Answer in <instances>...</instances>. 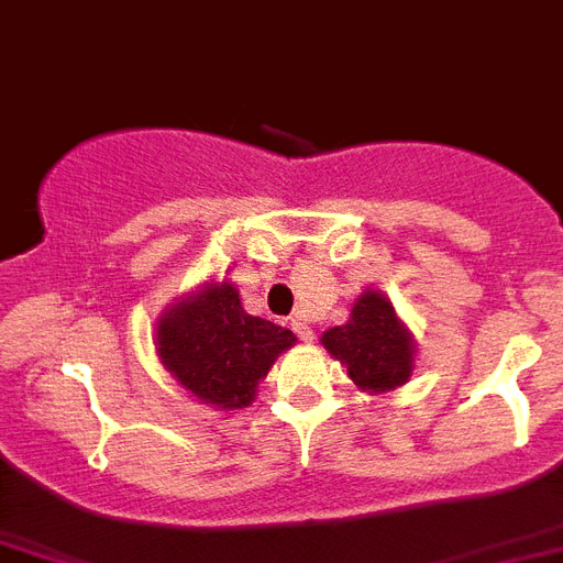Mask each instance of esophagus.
<instances>
[{"label":"esophagus","mask_w":563,"mask_h":563,"mask_svg":"<svg viewBox=\"0 0 563 563\" xmlns=\"http://www.w3.org/2000/svg\"><path fill=\"white\" fill-rule=\"evenodd\" d=\"M291 329H295V334L300 340H303V343H309V340H314V332H311V325L309 323H303V320H291Z\"/></svg>","instance_id":"obj_1"}]
</instances>
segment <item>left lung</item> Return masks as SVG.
<instances>
[{
	"mask_svg": "<svg viewBox=\"0 0 563 563\" xmlns=\"http://www.w3.org/2000/svg\"><path fill=\"white\" fill-rule=\"evenodd\" d=\"M323 346L346 366L361 389H395L412 375V338L389 300L377 291L357 297L349 323L329 329Z\"/></svg>",
	"mask_w": 563,
	"mask_h": 563,
	"instance_id": "1",
	"label": "left lung"
}]
</instances>
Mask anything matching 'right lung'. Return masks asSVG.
Segmentation results:
<instances>
[{
	"instance_id": "obj_1",
	"label": "right lung",
	"mask_w": 563,
	"mask_h": 563,
	"mask_svg": "<svg viewBox=\"0 0 563 563\" xmlns=\"http://www.w3.org/2000/svg\"><path fill=\"white\" fill-rule=\"evenodd\" d=\"M295 334L272 320L252 318L231 283L206 286L191 300L172 306L157 325V352L165 369L194 398L223 409H243L274 357Z\"/></svg>"
}]
</instances>
